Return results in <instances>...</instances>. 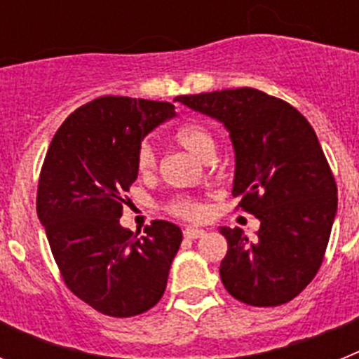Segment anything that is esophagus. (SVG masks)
<instances>
[{
  "label": "esophagus",
  "instance_id": "esophagus-1",
  "mask_svg": "<svg viewBox=\"0 0 359 359\" xmlns=\"http://www.w3.org/2000/svg\"><path fill=\"white\" fill-rule=\"evenodd\" d=\"M201 236H205V230H201V228L189 226L183 230V237H185V239H198V237Z\"/></svg>",
  "mask_w": 359,
  "mask_h": 359
}]
</instances>
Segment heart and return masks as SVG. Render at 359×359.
<instances>
[{
	"label": "heart",
	"instance_id": "b5f03b06",
	"mask_svg": "<svg viewBox=\"0 0 359 359\" xmlns=\"http://www.w3.org/2000/svg\"><path fill=\"white\" fill-rule=\"evenodd\" d=\"M174 140L192 152L199 160H212L215 154V138L210 129L198 120H187L180 123L172 133ZM156 167V152L151 144L144 142L136 151V169L140 174H151ZM167 210L172 215L183 219H199L203 215V207L192 198H176L170 201Z\"/></svg>",
	"mask_w": 359,
	"mask_h": 359
}]
</instances>
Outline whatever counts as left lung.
<instances>
[{
	"instance_id": "8db88e82",
	"label": "left lung",
	"mask_w": 359,
	"mask_h": 359,
	"mask_svg": "<svg viewBox=\"0 0 359 359\" xmlns=\"http://www.w3.org/2000/svg\"><path fill=\"white\" fill-rule=\"evenodd\" d=\"M177 102L217 118L236 149L233 198L261 228L248 239L221 228L228 252L219 275L233 298L255 307L287 304L323 262L338 207L334 176L315 129L282 98L253 88L180 95Z\"/></svg>"
}]
</instances>
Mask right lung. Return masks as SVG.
<instances>
[{
  "label": "right lung",
  "mask_w": 359,
  "mask_h": 359,
  "mask_svg": "<svg viewBox=\"0 0 359 359\" xmlns=\"http://www.w3.org/2000/svg\"><path fill=\"white\" fill-rule=\"evenodd\" d=\"M174 115L170 102L98 97L62 122L44 156L37 215L68 290L102 315H142L163 297L182 230L156 219L136 237L120 217L144 136Z\"/></svg>",
  "instance_id": "1"
}]
</instances>
